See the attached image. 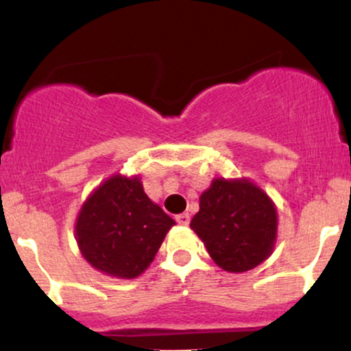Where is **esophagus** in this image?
Instances as JSON below:
<instances>
[{"instance_id": "esophagus-1", "label": "esophagus", "mask_w": 351, "mask_h": 351, "mask_svg": "<svg viewBox=\"0 0 351 351\" xmlns=\"http://www.w3.org/2000/svg\"><path fill=\"white\" fill-rule=\"evenodd\" d=\"M176 223L181 224V226H188V224H189V215H188V213H181V215L176 216Z\"/></svg>"}]
</instances>
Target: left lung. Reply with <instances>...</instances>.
Instances as JSON below:
<instances>
[{
    "label": "left lung",
    "mask_w": 351,
    "mask_h": 351,
    "mask_svg": "<svg viewBox=\"0 0 351 351\" xmlns=\"http://www.w3.org/2000/svg\"><path fill=\"white\" fill-rule=\"evenodd\" d=\"M189 226L221 269L245 272L272 254L277 209L252 181L215 178L199 196V211Z\"/></svg>",
    "instance_id": "left-lung-1"
}]
</instances>
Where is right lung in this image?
<instances>
[{"instance_id": "obj_1", "label": "right lung", "mask_w": 351, "mask_h": 351, "mask_svg": "<svg viewBox=\"0 0 351 351\" xmlns=\"http://www.w3.org/2000/svg\"><path fill=\"white\" fill-rule=\"evenodd\" d=\"M175 221L145 195L138 176L114 175L86 199L75 221L84 259L119 279H135L155 259Z\"/></svg>"}]
</instances>
